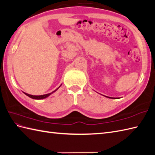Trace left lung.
Instances as JSON below:
<instances>
[{
	"label": "left lung",
	"instance_id": "1",
	"mask_svg": "<svg viewBox=\"0 0 155 155\" xmlns=\"http://www.w3.org/2000/svg\"><path fill=\"white\" fill-rule=\"evenodd\" d=\"M107 98H110V97H107Z\"/></svg>",
	"mask_w": 155,
	"mask_h": 155
}]
</instances>
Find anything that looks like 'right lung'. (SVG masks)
I'll return each instance as SVG.
<instances>
[{
    "label": "right lung",
    "mask_w": 155,
    "mask_h": 155,
    "mask_svg": "<svg viewBox=\"0 0 155 155\" xmlns=\"http://www.w3.org/2000/svg\"><path fill=\"white\" fill-rule=\"evenodd\" d=\"M60 86H59V87H60ZM59 88H57L56 90H55V91H53V92H51V93H49V94H44V95H40V96H34V95H31V94H27V93H25V92H24V94H26V96H28L30 97V98H31L35 99V100H41V99H44V98H47V97H48L49 95H51V94H52V93L55 92L56 91H57V90L59 89Z\"/></svg>",
    "instance_id": "right-lung-1"
}]
</instances>
